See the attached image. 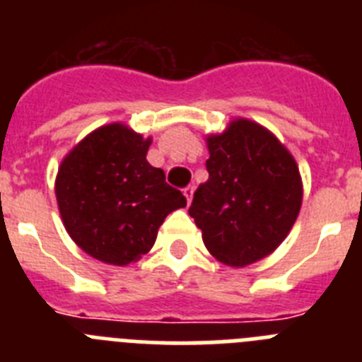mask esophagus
<instances>
[{
	"mask_svg": "<svg viewBox=\"0 0 362 362\" xmlns=\"http://www.w3.org/2000/svg\"><path fill=\"white\" fill-rule=\"evenodd\" d=\"M194 190H196V188L192 187V185H188V187L185 188V190H183V194H185V197H187V201H188V203H190V201H192V197H194Z\"/></svg>",
	"mask_w": 362,
	"mask_h": 362,
	"instance_id": "esophagus-1",
	"label": "esophagus"
}]
</instances>
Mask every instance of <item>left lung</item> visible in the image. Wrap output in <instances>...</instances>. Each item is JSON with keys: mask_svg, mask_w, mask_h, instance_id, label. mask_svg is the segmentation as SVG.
<instances>
[{"mask_svg": "<svg viewBox=\"0 0 362 362\" xmlns=\"http://www.w3.org/2000/svg\"><path fill=\"white\" fill-rule=\"evenodd\" d=\"M209 181L194 192L188 214L210 254L246 267L276 250L288 235L303 201L292 153L261 124L238 119L210 136Z\"/></svg>", "mask_w": 362, "mask_h": 362, "instance_id": "left-lung-1", "label": "left lung"}]
</instances>
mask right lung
<instances>
[{
	"label": "right lung",
	"mask_w": 362,
	"mask_h": 362,
	"mask_svg": "<svg viewBox=\"0 0 362 362\" xmlns=\"http://www.w3.org/2000/svg\"><path fill=\"white\" fill-rule=\"evenodd\" d=\"M150 139L112 123L63 159L56 197L66 232L92 257L124 267L156 243L165 217L187 197L146 161Z\"/></svg>",
	"instance_id": "right-lung-1"
}]
</instances>
